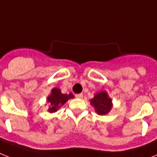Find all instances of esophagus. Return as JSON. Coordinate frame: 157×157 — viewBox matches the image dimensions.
<instances>
[{
	"mask_svg": "<svg viewBox=\"0 0 157 157\" xmlns=\"http://www.w3.org/2000/svg\"><path fill=\"white\" fill-rule=\"evenodd\" d=\"M75 97L77 98H83V94H75Z\"/></svg>",
	"mask_w": 157,
	"mask_h": 157,
	"instance_id": "34e87169",
	"label": "esophagus"
}]
</instances>
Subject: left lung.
<instances>
[{
  "mask_svg": "<svg viewBox=\"0 0 157 157\" xmlns=\"http://www.w3.org/2000/svg\"><path fill=\"white\" fill-rule=\"evenodd\" d=\"M90 105L95 109L96 112L101 116L108 114L112 108V99L105 91L96 94L94 98L90 100Z\"/></svg>",
  "mask_w": 157,
  "mask_h": 157,
  "instance_id": "left-lung-1",
  "label": "left lung"
}]
</instances>
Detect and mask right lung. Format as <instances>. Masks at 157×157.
I'll list each match as a JSON object with an SVG mask.
<instances>
[{
  "instance_id": "obj_1",
  "label": "right lung",
  "mask_w": 157,
  "mask_h": 157,
  "mask_svg": "<svg viewBox=\"0 0 157 157\" xmlns=\"http://www.w3.org/2000/svg\"><path fill=\"white\" fill-rule=\"evenodd\" d=\"M74 98V95L70 93L69 94H63L61 90L58 88H53L51 90V94L47 98V101L49 103V108L48 111L49 112H55L59 108L64 105L68 100Z\"/></svg>"
}]
</instances>
